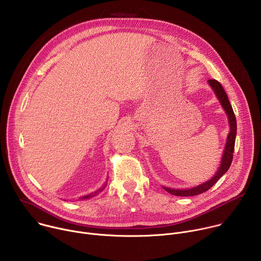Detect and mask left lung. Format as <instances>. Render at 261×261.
<instances>
[{
    "label": "left lung",
    "instance_id": "obj_1",
    "mask_svg": "<svg viewBox=\"0 0 261 261\" xmlns=\"http://www.w3.org/2000/svg\"><path fill=\"white\" fill-rule=\"evenodd\" d=\"M208 84L212 87V89L214 90L217 98L219 99L222 107L224 108L226 115L228 116V123L230 126V130L227 136V140H226V145L224 148V153H223L222 156V161H221V165L217 171V173L210 178L208 180H206L205 182L197 186V187L191 188V189H184V190H176V189H170L168 187H163L164 190H166L168 193L175 195V196H195L198 194H201L205 191H207L208 189H211L213 186L218 181V179L224 174L230 167L231 162H232V158H233V152H234V143H236V136H237V120H236V116L233 113L232 106L228 100L227 94L223 89L222 85L217 82L216 80H208Z\"/></svg>",
    "mask_w": 261,
    "mask_h": 261
}]
</instances>
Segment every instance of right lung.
<instances>
[{
    "label": "right lung",
    "mask_w": 261,
    "mask_h": 261,
    "mask_svg": "<svg viewBox=\"0 0 261 261\" xmlns=\"http://www.w3.org/2000/svg\"><path fill=\"white\" fill-rule=\"evenodd\" d=\"M106 185H104V187H105ZM104 187L103 188H101V189H99V190H97L95 193H92V194H89V195H87V196H84V197H82V199H87V198H91V197H93V196H96L97 194H99L103 189H104Z\"/></svg>",
    "instance_id": "obj_1"
}]
</instances>
